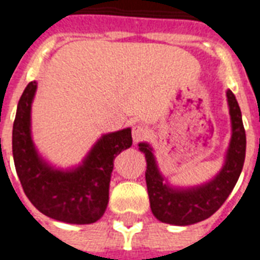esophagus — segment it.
<instances>
[{
	"label": "esophagus",
	"mask_w": 260,
	"mask_h": 260,
	"mask_svg": "<svg viewBox=\"0 0 260 260\" xmlns=\"http://www.w3.org/2000/svg\"><path fill=\"white\" fill-rule=\"evenodd\" d=\"M147 131L144 126L142 125H135L132 128V139H134V143H139L140 140L146 138Z\"/></svg>",
	"instance_id": "34e87169"
}]
</instances>
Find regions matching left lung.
<instances>
[{"mask_svg":"<svg viewBox=\"0 0 260 260\" xmlns=\"http://www.w3.org/2000/svg\"><path fill=\"white\" fill-rule=\"evenodd\" d=\"M231 116L230 146L224 165L210 181L197 186L181 187L169 183L160 173L154 150L148 143H139V150L146 155V182L151 210L159 221L173 225H191L210 217L225 202L234 190L246 158V131L242 112L235 94L226 90Z\"/></svg>","mask_w":260,"mask_h":260,"instance_id":"1","label":"left lung"}]
</instances>
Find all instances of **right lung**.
<instances>
[{
    "label": "right lung",
    "mask_w": 260,
    "mask_h": 260,
    "mask_svg": "<svg viewBox=\"0 0 260 260\" xmlns=\"http://www.w3.org/2000/svg\"><path fill=\"white\" fill-rule=\"evenodd\" d=\"M38 82L28 83L17 105L12 135L16 171L26 197L43 214L69 224H91L104 216L109 201L113 160L132 146L131 128L102 135L82 163L58 169L35 147L30 110Z\"/></svg>",
    "instance_id": "1"
}]
</instances>
